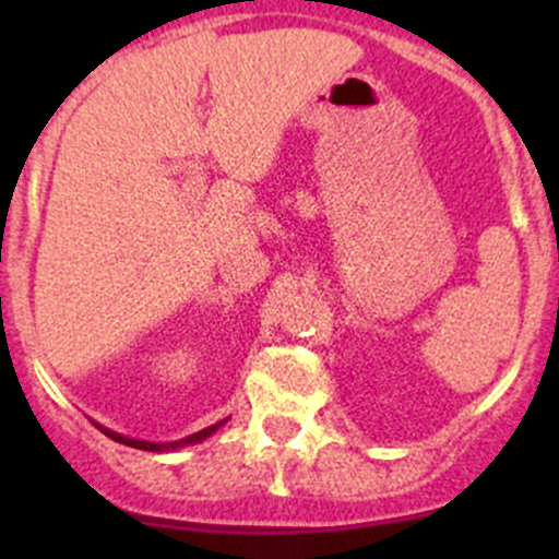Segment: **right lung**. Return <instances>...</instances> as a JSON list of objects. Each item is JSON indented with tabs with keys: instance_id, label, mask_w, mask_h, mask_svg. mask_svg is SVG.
<instances>
[{
	"instance_id": "right-lung-1",
	"label": "right lung",
	"mask_w": 559,
	"mask_h": 559,
	"mask_svg": "<svg viewBox=\"0 0 559 559\" xmlns=\"http://www.w3.org/2000/svg\"><path fill=\"white\" fill-rule=\"evenodd\" d=\"M218 427H222V421H218V425H213V427H207V430H200V432H194V436L180 438V441H173V443H148V441H134V438H123V436H118V432H110V430H103V432H105L107 438H112V441L127 443V447H132V449H145V452H173V449L189 447V443H197V441H202V438L213 436V432H216Z\"/></svg>"
}]
</instances>
